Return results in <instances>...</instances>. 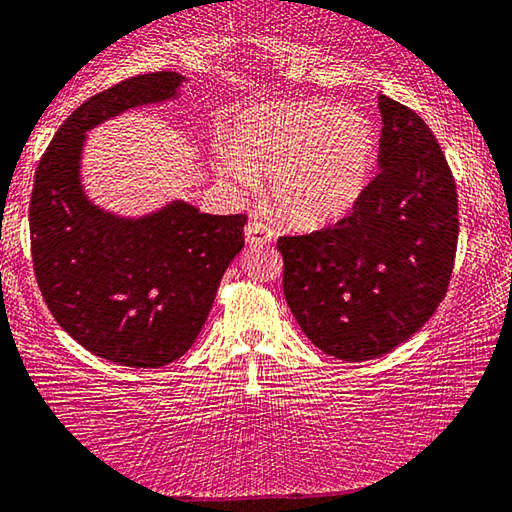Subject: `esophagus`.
<instances>
[{"label":"esophagus","instance_id":"1","mask_svg":"<svg viewBox=\"0 0 512 512\" xmlns=\"http://www.w3.org/2000/svg\"><path fill=\"white\" fill-rule=\"evenodd\" d=\"M273 239V230L262 221H250L246 225V241L250 246H262V243H269Z\"/></svg>","mask_w":512,"mask_h":512}]
</instances>
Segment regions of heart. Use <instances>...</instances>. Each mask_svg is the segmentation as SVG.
Segmentation results:
<instances>
[{"label": "heart", "instance_id": "1", "mask_svg": "<svg viewBox=\"0 0 512 512\" xmlns=\"http://www.w3.org/2000/svg\"><path fill=\"white\" fill-rule=\"evenodd\" d=\"M237 154L225 170L241 184L269 175V200L282 221L314 230L342 218L367 189L376 139L358 111L321 102H280L243 113Z\"/></svg>", "mask_w": 512, "mask_h": 512}]
</instances>
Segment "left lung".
I'll use <instances>...</instances> for the list:
<instances>
[{"instance_id": "obj_1", "label": "left lung", "mask_w": 512, "mask_h": 512, "mask_svg": "<svg viewBox=\"0 0 512 512\" xmlns=\"http://www.w3.org/2000/svg\"><path fill=\"white\" fill-rule=\"evenodd\" d=\"M378 107L380 170L353 212L278 239L291 314L316 348L346 362L394 351L431 319L458 246L456 180L431 127L387 95Z\"/></svg>"}]
</instances>
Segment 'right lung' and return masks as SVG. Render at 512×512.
<instances>
[{"label": "right lung", "mask_w": 512, "mask_h": 512, "mask_svg": "<svg viewBox=\"0 0 512 512\" xmlns=\"http://www.w3.org/2000/svg\"><path fill=\"white\" fill-rule=\"evenodd\" d=\"M182 81L177 72H150L88 97L40 157L31 191V259L52 316L86 351L132 369L164 367L189 351L243 248L246 214L212 216L175 200L123 218L81 189L88 129L170 100Z\"/></svg>", "instance_id": "1"}]
</instances>
